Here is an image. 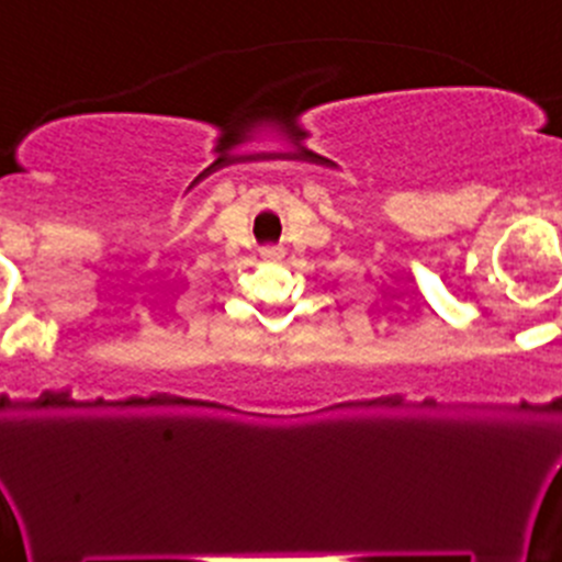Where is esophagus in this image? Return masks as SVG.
<instances>
[{"label":"esophagus","mask_w":562,"mask_h":562,"mask_svg":"<svg viewBox=\"0 0 562 562\" xmlns=\"http://www.w3.org/2000/svg\"><path fill=\"white\" fill-rule=\"evenodd\" d=\"M260 257H262V260H268V262H279L283 257V249L281 247H266V249H260Z\"/></svg>","instance_id":"34e87169"}]
</instances>
